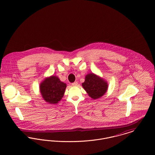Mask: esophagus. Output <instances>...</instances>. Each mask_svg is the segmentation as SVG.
<instances>
[{"label": "esophagus", "mask_w": 155, "mask_h": 155, "mask_svg": "<svg viewBox=\"0 0 155 155\" xmlns=\"http://www.w3.org/2000/svg\"><path fill=\"white\" fill-rule=\"evenodd\" d=\"M77 85H78V82L77 81H75V82L72 83V85L73 86H77Z\"/></svg>", "instance_id": "1"}]
</instances>
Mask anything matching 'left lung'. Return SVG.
<instances>
[{
  "label": "left lung",
  "mask_w": 155,
  "mask_h": 155,
  "mask_svg": "<svg viewBox=\"0 0 155 155\" xmlns=\"http://www.w3.org/2000/svg\"><path fill=\"white\" fill-rule=\"evenodd\" d=\"M82 86L88 95L94 100L102 97L108 88L107 81L92 73L85 75V81L82 83Z\"/></svg>",
  "instance_id": "1"
}]
</instances>
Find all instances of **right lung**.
Listing matches in <instances>:
<instances>
[{"mask_svg": "<svg viewBox=\"0 0 155 155\" xmlns=\"http://www.w3.org/2000/svg\"><path fill=\"white\" fill-rule=\"evenodd\" d=\"M67 84L55 75L46 77L40 84V92L43 100L50 104L58 103L64 96Z\"/></svg>", "mask_w": 155, "mask_h": 155, "instance_id": "obj_1", "label": "right lung"}]
</instances>
